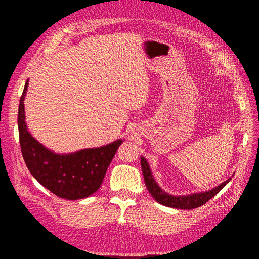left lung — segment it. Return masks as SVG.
<instances>
[{
	"instance_id": "obj_1",
	"label": "left lung",
	"mask_w": 259,
	"mask_h": 259,
	"mask_svg": "<svg viewBox=\"0 0 259 259\" xmlns=\"http://www.w3.org/2000/svg\"><path fill=\"white\" fill-rule=\"evenodd\" d=\"M141 168H142V172H144V178H145L147 188L149 190L151 196L155 198L156 201L161 203L163 206L177 208V209H194V208H198L202 205H205L208 200H210L213 196H216L218 192L229 183L230 179H232V178L227 179L226 181H224L223 184L214 187L213 189L208 190V191L196 192V194H191L187 196H172V195L167 194L164 190H162L160 187H159V185L156 183V180L153 179V176L151 174L149 164H148L147 160L144 157H141Z\"/></svg>"
}]
</instances>
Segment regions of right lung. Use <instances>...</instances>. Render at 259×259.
Wrapping results in <instances>:
<instances>
[{"instance_id":"1","label":"right lung","mask_w":259,"mask_h":259,"mask_svg":"<svg viewBox=\"0 0 259 259\" xmlns=\"http://www.w3.org/2000/svg\"><path fill=\"white\" fill-rule=\"evenodd\" d=\"M27 84L29 80L25 82L18 112L21 151L27 169L38 183L60 198L78 200L89 197L100 188L109 164L123 140L68 155L49 150L26 128L23 101Z\"/></svg>"}]
</instances>
